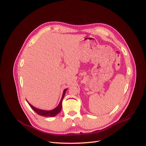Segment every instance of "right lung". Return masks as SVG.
I'll use <instances>...</instances> for the list:
<instances>
[{
  "instance_id": "obj_1",
  "label": "right lung",
  "mask_w": 146,
  "mask_h": 146,
  "mask_svg": "<svg viewBox=\"0 0 146 146\" xmlns=\"http://www.w3.org/2000/svg\"><path fill=\"white\" fill-rule=\"evenodd\" d=\"M67 90V89H66L64 90L63 91V94L62 95V98H61V101L60 102V104H58V105L56 107V108H54L52 110H50V111H45V110H39L38 108H36L35 107L33 106L32 105H31L28 101V104L29 105V106L37 114L40 115L41 116H43V117H55L56 115L61 111V108H62V101L65 95V93L66 90Z\"/></svg>"
}]
</instances>
